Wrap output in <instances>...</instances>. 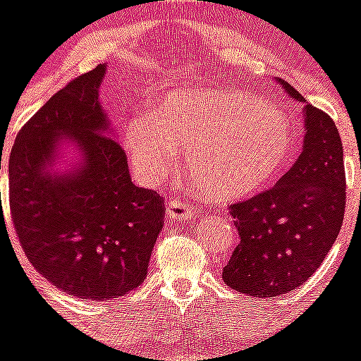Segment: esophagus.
<instances>
[{"label":"esophagus","instance_id":"obj_1","mask_svg":"<svg viewBox=\"0 0 361 361\" xmlns=\"http://www.w3.org/2000/svg\"><path fill=\"white\" fill-rule=\"evenodd\" d=\"M166 209H168V219L177 220V222H180V220H191L199 215L195 209H191V206H188V202H184L180 199L168 200Z\"/></svg>","mask_w":361,"mask_h":361}]
</instances>
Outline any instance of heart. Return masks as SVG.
Listing matches in <instances>:
<instances>
[{"instance_id": "b5f03b06", "label": "heart", "mask_w": 361, "mask_h": 361, "mask_svg": "<svg viewBox=\"0 0 361 361\" xmlns=\"http://www.w3.org/2000/svg\"><path fill=\"white\" fill-rule=\"evenodd\" d=\"M133 171L155 180L183 157L191 180L215 202L244 199L279 175L291 146V124L279 108L244 90H173L149 117L124 128Z\"/></svg>"}]
</instances>
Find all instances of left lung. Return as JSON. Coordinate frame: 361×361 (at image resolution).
I'll return each mask as SVG.
<instances>
[{
  "mask_svg": "<svg viewBox=\"0 0 361 361\" xmlns=\"http://www.w3.org/2000/svg\"><path fill=\"white\" fill-rule=\"evenodd\" d=\"M276 81L304 103V149L275 186L229 206L240 244L222 271L229 288L258 298L300 288L333 247L345 212L343 146L336 124L289 82Z\"/></svg>",
  "mask_w": 361,
  "mask_h": 361,
  "instance_id": "1",
  "label": "left lung"
}]
</instances>
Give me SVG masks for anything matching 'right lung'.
Segmentation results:
<instances>
[{"label":"right lung","instance_id":"add662e5","mask_svg":"<svg viewBox=\"0 0 361 361\" xmlns=\"http://www.w3.org/2000/svg\"><path fill=\"white\" fill-rule=\"evenodd\" d=\"M104 73L97 65L52 95L19 130L8 159L12 222L25 255L56 288L95 302L145 282L166 213L157 191L132 183L126 153L111 139L99 103ZM63 138L80 159L52 172Z\"/></svg>","mask_w":361,"mask_h":361}]
</instances>
